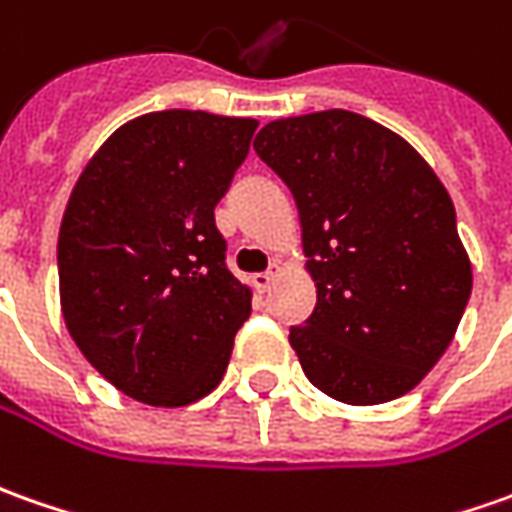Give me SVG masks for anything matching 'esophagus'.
<instances>
[{
  "mask_svg": "<svg viewBox=\"0 0 512 512\" xmlns=\"http://www.w3.org/2000/svg\"><path fill=\"white\" fill-rule=\"evenodd\" d=\"M283 271V266L280 263H271L269 271H263V274H255V288L257 291H269L271 283H274V277Z\"/></svg>",
  "mask_w": 512,
  "mask_h": 512,
  "instance_id": "obj_1",
  "label": "esophagus"
}]
</instances>
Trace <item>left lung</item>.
Here are the masks:
<instances>
[{"label": "left lung", "mask_w": 512, "mask_h": 512, "mask_svg": "<svg viewBox=\"0 0 512 512\" xmlns=\"http://www.w3.org/2000/svg\"><path fill=\"white\" fill-rule=\"evenodd\" d=\"M257 156L297 201L316 308L291 328L302 373L350 406L415 389L471 297L451 196L415 148L344 109L263 125Z\"/></svg>", "instance_id": "obj_1"}]
</instances>
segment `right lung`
<instances>
[{
    "instance_id": "right-lung-1",
    "label": "right lung",
    "mask_w": 512,
    "mask_h": 512,
    "mask_svg": "<svg viewBox=\"0 0 512 512\" xmlns=\"http://www.w3.org/2000/svg\"><path fill=\"white\" fill-rule=\"evenodd\" d=\"M257 120L151 111L120 125L83 168L58 232L61 314L109 384L187 406L227 373L252 288L224 263L215 204Z\"/></svg>"
}]
</instances>
